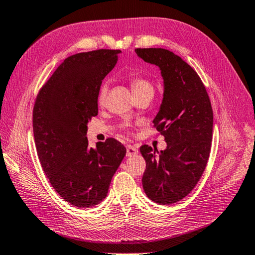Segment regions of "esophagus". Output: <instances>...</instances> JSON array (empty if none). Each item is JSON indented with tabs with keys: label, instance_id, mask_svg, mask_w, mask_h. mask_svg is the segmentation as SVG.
<instances>
[{
	"label": "esophagus",
	"instance_id": "1",
	"mask_svg": "<svg viewBox=\"0 0 255 255\" xmlns=\"http://www.w3.org/2000/svg\"><path fill=\"white\" fill-rule=\"evenodd\" d=\"M138 153V149L136 147L131 146V144H128L127 146V156L128 157H131L134 156V154Z\"/></svg>",
	"mask_w": 255,
	"mask_h": 255
}]
</instances>
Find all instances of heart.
I'll use <instances>...</instances> for the list:
<instances>
[{
	"label": "heart",
	"instance_id": "heart-1",
	"mask_svg": "<svg viewBox=\"0 0 255 255\" xmlns=\"http://www.w3.org/2000/svg\"><path fill=\"white\" fill-rule=\"evenodd\" d=\"M130 87L134 97L137 96H141V95H153V85L151 84L150 81H148L147 78L141 77V76H134L131 77L130 81ZM106 95H107V85L103 84L101 88H99L98 92V104H104L105 99H106Z\"/></svg>",
	"mask_w": 255,
	"mask_h": 255
}]
</instances>
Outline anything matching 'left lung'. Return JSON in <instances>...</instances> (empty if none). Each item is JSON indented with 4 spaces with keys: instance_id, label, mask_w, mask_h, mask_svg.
<instances>
[{
    "instance_id": "obj_1",
    "label": "left lung",
    "mask_w": 255,
    "mask_h": 255,
    "mask_svg": "<svg viewBox=\"0 0 255 255\" xmlns=\"http://www.w3.org/2000/svg\"><path fill=\"white\" fill-rule=\"evenodd\" d=\"M144 62L160 68L164 84L162 104L153 127L167 148L156 153L143 144L146 160L144 193L153 202L180 201L196 187L211 150L213 112L207 89L197 72L178 55L164 48H136Z\"/></svg>"
}]
</instances>
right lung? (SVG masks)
<instances>
[{
    "mask_svg": "<svg viewBox=\"0 0 255 255\" xmlns=\"http://www.w3.org/2000/svg\"><path fill=\"white\" fill-rule=\"evenodd\" d=\"M119 49L72 55L37 94L33 131L37 156L52 187L78 208L101 203L126 154L114 138L88 147L87 123L98 115L97 97L105 76L117 63Z\"/></svg>",
    "mask_w": 255,
    "mask_h": 255,
    "instance_id": "1",
    "label": "right lung"
}]
</instances>
